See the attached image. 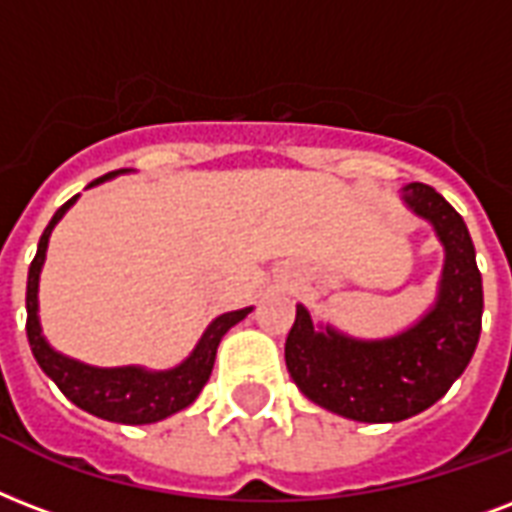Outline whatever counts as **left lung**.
<instances>
[{"instance_id":"left-lung-1","label":"left lung","mask_w":512,"mask_h":512,"mask_svg":"<svg viewBox=\"0 0 512 512\" xmlns=\"http://www.w3.org/2000/svg\"><path fill=\"white\" fill-rule=\"evenodd\" d=\"M405 204L427 217L446 247L435 308L408 333L389 341H351L317 333L298 306L284 360L308 400L354 421H403L427 411L462 376L481 338L483 282L462 214L435 187H405Z\"/></svg>"}]
</instances>
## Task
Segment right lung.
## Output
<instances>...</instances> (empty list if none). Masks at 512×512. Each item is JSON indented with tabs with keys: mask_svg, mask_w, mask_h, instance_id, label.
<instances>
[{
	"mask_svg": "<svg viewBox=\"0 0 512 512\" xmlns=\"http://www.w3.org/2000/svg\"><path fill=\"white\" fill-rule=\"evenodd\" d=\"M104 177L93 179L91 185H99ZM77 201V195L69 198L48 222V228L39 239L37 255L29 265V284H26V335H29V346L34 360L39 362V368L45 370L56 386L72 400L77 408L99 416V419L117 421V424H152L161 421L171 413L182 411L193 403L198 392L204 389V384L212 376L214 357H217V346H220L222 335L228 333L230 327L247 317L252 308H241V311H230L222 314L209 325L201 343L195 346V351L187 357L179 368L166 370V373H147L139 368H115L101 370L88 368L80 362L66 360L61 354L50 349L42 330H39L37 319V282L39 268L45 260V249H48L50 230L56 225L69 206Z\"/></svg>",
	"mask_w": 512,
	"mask_h": 512,
	"instance_id": "add662e5",
	"label": "right lung"
}]
</instances>
